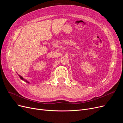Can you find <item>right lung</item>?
<instances>
[{"instance_id":"1","label":"right lung","mask_w":123,"mask_h":123,"mask_svg":"<svg viewBox=\"0 0 123 123\" xmlns=\"http://www.w3.org/2000/svg\"><path fill=\"white\" fill-rule=\"evenodd\" d=\"M19 76V77H20V78L21 79H22V80H24V81H26V82H28H28L27 81H26V80H25L23 77H21V76H20V75H18Z\"/></svg>"}]
</instances>
